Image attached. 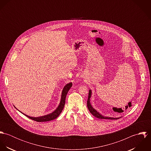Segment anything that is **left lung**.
<instances>
[{
	"label": "left lung",
	"mask_w": 151,
	"mask_h": 151,
	"mask_svg": "<svg viewBox=\"0 0 151 151\" xmlns=\"http://www.w3.org/2000/svg\"><path fill=\"white\" fill-rule=\"evenodd\" d=\"M91 93H92V92H91V90H89V93H88V101H87V107L88 108V110L89 111H90V113L93 115L95 117H96V118H98V119H110V120H116V119H119V118H113V117H105V116H103L102 114H101L99 112H98L95 109H94L93 107L91 106V103H90V98H91Z\"/></svg>",
	"instance_id": "obj_1"
}]
</instances>
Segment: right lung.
<instances>
[{
  "label": "right lung",
  "mask_w": 151,
  "mask_h": 151,
  "mask_svg": "<svg viewBox=\"0 0 151 151\" xmlns=\"http://www.w3.org/2000/svg\"><path fill=\"white\" fill-rule=\"evenodd\" d=\"M72 86V83H70L67 84H66L65 86L63 91H62V96H61V99H60V102L59 104V105L58 106V108L52 113H50L49 114L43 116H41V117H30L29 116H27L24 113L25 116H26L27 117H28V118L38 122H48V121H50L52 120L55 119L56 118H57L60 114L61 113V112L62 111L64 106H65V97L67 95V93L68 92V91H69V89H70V88Z\"/></svg>",
  "instance_id": "right-lung-1"
}]
</instances>
